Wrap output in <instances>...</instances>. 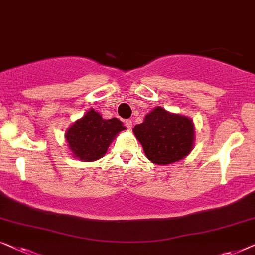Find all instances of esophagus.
<instances>
[{"label":"esophagus","mask_w":255,"mask_h":255,"mask_svg":"<svg viewBox=\"0 0 255 255\" xmlns=\"http://www.w3.org/2000/svg\"><path fill=\"white\" fill-rule=\"evenodd\" d=\"M125 125H126V126L130 129L131 127H132V121L130 120V119H127V120H125Z\"/></svg>","instance_id":"34e87169"}]
</instances>
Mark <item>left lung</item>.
Listing matches in <instances>:
<instances>
[{
  "instance_id": "1",
  "label": "left lung",
  "mask_w": 255,
  "mask_h": 255,
  "mask_svg": "<svg viewBox=\"0 0 255 255\" xmlns=\"http://www.w3.org/2000/svg\"><path fill=\"white\" fill-rule=\"evenodd\" d=\"M145 157L156 165H170L186 158L194 148L195 126L191 118L156 106L132 129Z\"/></svg>"
}]
</instances>
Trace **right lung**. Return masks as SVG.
Returning a JSON list of instances; mask_svg holds the SVG:
<instances>
[{
  "label": "right lung",
  "instance_id": "add662e5",
  "mask_svg": "<svg viewBox=\"0 0 255 255\" xmlns=\"http://www.w3.org/2000/svg\"><path fill=\"white\" fill-rule=\"evenodd\" d=\"M126 130L118 118L104 119L93 109L68 127L64 138L73 157L82 162H96L105 153L121 131Z\"/></svg>",
  "mask_w": 255,
  "mask_h": 255
}]
</instances>
